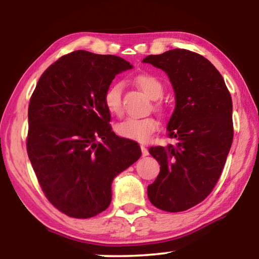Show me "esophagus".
Wrapping results in <instances>:
<instances>
[{
	"label": "esophagus",
	"mask_w": 259,
	"mask_h": 259,
	"mask_svg": "<svg viewBox=\"0 0 259 259\" xmlns=\"http://www.w3.org/2000/svg\"><path fill=\"white\" fill-rule=\"evenodd\" d=\"M140 148H141V154H143V157H146V155H148V150H147V147H145L144 145H141Z\"/></svg>",
	"instance_id": "1"
}]
</instances>
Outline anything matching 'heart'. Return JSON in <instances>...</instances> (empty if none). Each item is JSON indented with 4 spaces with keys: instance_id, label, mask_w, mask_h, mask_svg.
Wrapping results in <instances>:
<instances>
[{
    "instance_id": "b5f03b06",
    "label": "heart",
    "mask_w": 259,
    "mask_h": 259,
    "mask_svg": "<svg viewBox=\"0 0 259 259\" xmlns=\"http://www.w3.org/2000/svg\"><path fill=\"white\" fill-rule=\"evenodd\" d=\"M136 83L144 93L151 99H159L164 93V86L157 76L152 74H139L136 76ZM102 101L107 111L113 115H121L122 107V83L114 82L106 88ZM154 107L157 111H162L161 102H155ZM159 128L158 120L153 116L146 118H127L116 125L115 131L121 138L130 139L138 143H147Z\"/></svg>"
}]
</instances>
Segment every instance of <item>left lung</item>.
Instances as JSON below:
<instances>
[{"label":"left lung","mask_w":259,"mask_h":259,"mask_svg":"<svg viewBox=\"0 0 259 259\" xmlns=\"http://www.w3.org/2000/svg\"><path fill=\"white\" fill-rule=\"evenodd\" d=\"M143 61L164 70L176 93L167 137L177 144L148 150L160 172L147 196L162 211L182 212L201 203L222 175L233 139L231 94L217 68L194 52L177 48Z\"/></svg>","instance_id":"obj_1"}]
</instances>
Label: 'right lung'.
I'll list each match as a JSON object with an SVG mask.
<instances>
[{
	"label": "right lung",
	"instance_id": "obj_1",
	"mask_svg": "<svg viewBox=\"0 0 259 259\" xmlns=\"http://www.w3.org/2000/svg\"><path fill=\"white\" fill-rule=\"evenodd\" d=\"M132 65L119 56L75 51L42 74L28 107L27 152L53 206L72 218L109 206L112 182L140 158L136 141L112 131L102 97Z\"/></svg>",
	"mask_w": 259,
	"mask_h": 259
}]
</instances>
